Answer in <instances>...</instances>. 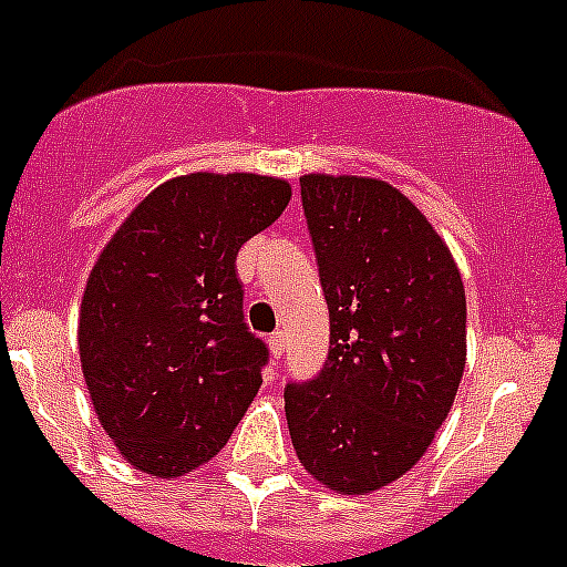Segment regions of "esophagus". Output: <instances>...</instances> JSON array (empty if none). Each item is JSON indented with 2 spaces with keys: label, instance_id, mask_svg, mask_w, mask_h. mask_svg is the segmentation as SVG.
<instances>
[{
  "label": "esophagus",
  "instance_id": "34e87169",
  "mask_svg": "<svg viewBox=\"0 0 567 567\" xmlns=\"http://www.w3.org/2000/svg\"><path fill=\"white\" fill-rule=\"evenodd\" d=\"M268 349H271V355L279 361L285 352V332H274V336H268Z\"/></svg>",
  "mask_w": 567,
  "mask_h": 567
}]
</instances>
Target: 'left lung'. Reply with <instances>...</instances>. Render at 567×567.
<instances>
[{"mask_svg":"<svg viewBox=\"0 0 567 567\" xmlns=\"http://www.w3.org/2000/svg\"><path fill=\"white\" fill-rule=\"evenodd\" d=\"M330 308V355L285 389L301 467L338 495L403 478L451 414L467 361V299L451 248L389 182L301 176Z\"/></svg>","mask_w":567,"mask_h":567,"instance_id":"1","label":"left lung"}]
</instances>
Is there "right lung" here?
Listing matches in <instances>:
<instances>
[{
  "label": "right lung",
  "instance_id": "1",
  "mask_svg": "<svg viewBox=\"0 0 567 567\" xmlns=\"http://www.w3.org/2000/svg\"><path fill=\"white\" fill-rule=\"evenodd\" d=\"M288 200L290 184L277 176H176L100 251L78 349L94 414L134 470L193 473L218 456L257 396L268 349L243 324L235 259Z\"/></svg>",
  "mask_w": 567,
  "mask_h": 567
}]
</instances>
